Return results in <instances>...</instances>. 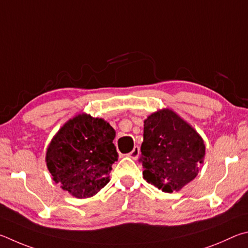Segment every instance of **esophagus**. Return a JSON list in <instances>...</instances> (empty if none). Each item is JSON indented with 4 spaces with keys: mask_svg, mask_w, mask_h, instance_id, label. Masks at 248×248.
Segmentation results:
<instances>
[{
    "mask_svg": "<svg viewBox=\"0 0 248 248\" xmlns=\"http://www.w3.org/2000/svg\"><path fill=\"white\" fill-rule=\"evenodd\" d=\"M127 155L132 159H137L138 155H140V147H138V146L134 147V149Z\"/></svg>",
    "mask_w": 248,
    "mask_h": 248,
    "instance_id": "esophagus-1",
    "label": "esophagus"
}]
</instances>
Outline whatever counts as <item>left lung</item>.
Listing matches in <instances>:
<instances>
[{
  "mask_svg": "<svg viewBox=\"0 0 248 248\" xmlns=\"http://www.w3.org/2000/svg\"><path fill=\"white\" fill-rule=\"evenodd\" d=\"M205 149L202 136L174 111L155 112L144 121V179L164 193L179 192L197 176Z\"/></svg>",
  "mask_w": 248,
  "mask_h": 248,
  "instance_id": "left-lung-1",
  "label": "left lung"
}]
</instances>
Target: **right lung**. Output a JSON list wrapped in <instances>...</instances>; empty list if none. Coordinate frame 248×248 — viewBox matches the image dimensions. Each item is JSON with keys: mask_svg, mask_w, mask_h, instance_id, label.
<instances>
[{"mask_svg": "<svg viewBox=\"0 0 248 248\" xmlns=\"http://www.w3.org/2000/svg\"><path fill=\"white\" fill-rule=\"evenodd\" d=\"M114 137L115 131L103 119L82 113L67 121L46 149L52 179L74 197L93 196L108 183L119 157Z\"/></svg>", "mask_w": 248, "mask_h": 248, "instance_id": "obj_1", "label": "right lung"}]
</instances>
